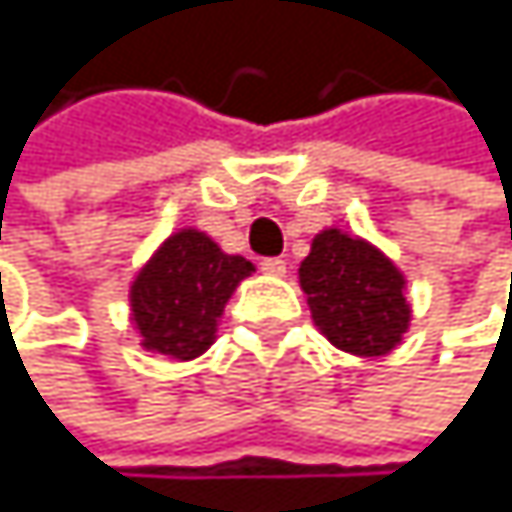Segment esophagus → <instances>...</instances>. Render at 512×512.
<instances>
[{
	"label": "esophagus",
	"mask_w": 512,
	"mask_h": 512,
	"mask_svg": "<svg viewBox=\"0 0 512 512\" xmlns=\"http://www.w3.org/2000/svg\"><path fill=\"white\" fill-rule=\"evenodd\" d=\"M261 273H267V276H285V261L282 258H264L261 261Z\"/></svg>",
	"instance_id": "34e87169"
}]
</instances>
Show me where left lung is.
I'll return each mask as SVG.
<instances>
[{"instance_id": "left-lung-1", "label": "left lung", "mask_w": 512, "mask_h": 512, "mask_svg": "<svg viewBox=\"0 0 512 512\" xmlns=\"http://www.w3.org/2000/svg\"><path fill=\"white\" fill-rule=\"evenodd\" d=\"M298 276L316 328L338 350L387 356L408 331L405 276L371 242L328 227L316 233Z\"/></svg>"}]
</instances>
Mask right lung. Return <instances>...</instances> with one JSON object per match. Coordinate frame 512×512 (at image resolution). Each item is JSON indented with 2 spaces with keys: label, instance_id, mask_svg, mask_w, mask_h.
I'll use <instances>...</instances> for the list:
<instances>
[{
  "label": "right lung",
  "instance_id": "right-lung-1",
  "mask_svg": "<svg viewBox=\"0 0 512 512\" xmlns=\"http://www.w3.org/2000/svg\"><path fill=\"white\" fill-rule=\"evenodd\" d=\"M254 267L202 230L171 233L134 276L128 301L141 347L174 362L202 356L218 334L227 301Z\"/></svg>",
  "mask_w": 512,
  "mask_h": 512
}]
</instances>
